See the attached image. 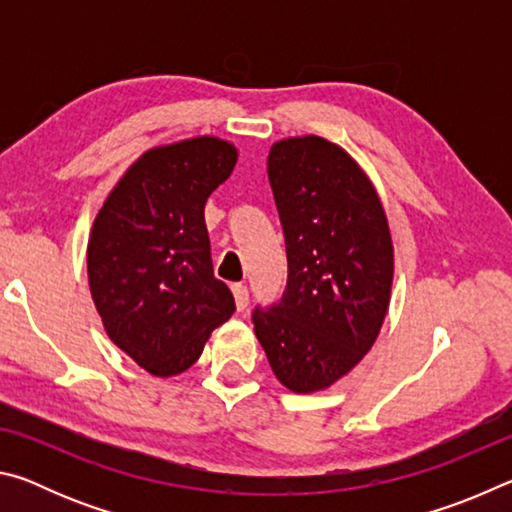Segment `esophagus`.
<instances>
[{
  "mask_svg": "<svg viewBox=\"0 0 512 512\" xmlns=\"http://www.w3.org/2000/svg\"><path fill=\"white\" fill-rule=\"evenodd\" d=\"M232 296H235V305L239 311H244L248 307V289L244 284H235V287H232Z\"/></svg>",
  "mask_w": 512,
  "mask_h": 512,
  "instance_id": "obj_1",
  "label": "esophagus"
}]
</instances>
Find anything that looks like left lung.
Returning a JSON list of instances; mask_svg holds the SVG:
<instances>
[{
	"label": "left lung",
	"instance_id": "left-lung-1",
	"mask_svg": "<svg viewBox=\"0 0 512 512\" xmlns=\"http://www.w3.org/2000/svg\"><path fill=\"white\" fill-rule=\"evenodd\" d=\"M266 164L289 275L282 300L255 309V334L280 384L325 391L366 357L384 325L391 230L375 185L339 144L287 137Z\"/></svg>",
	"mask_w": 512,
	"mask_h": 512
}]
</instances>
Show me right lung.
<instances>
[{
	"label": "right lung",
	"instance_id": "obj_1",
	"mask_svg": "<svg viewBox=\"0 0 512 512\" xmlns=\"http://www.w3.org/2000/svg\"><path fill=\"white\" fill-rule=\"evenodd\" d=\"M235 144L214 135L155 146L112 187L92 223L88 280L108 339L155 377L194 366L235 298L214 277L205 203Z\"/></svg>",
	"mask_w": 512,
	"mask_h": 512
}]
</instances>
